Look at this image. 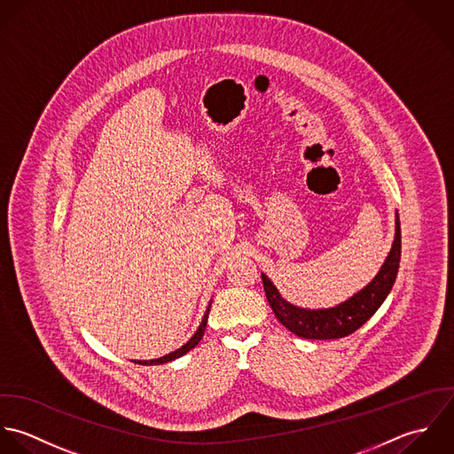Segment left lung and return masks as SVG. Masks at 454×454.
Instances as JSON below:
<instances>
[{"instance_id":"obj_1","label":"left lung","mask_w":454,"mask_h":454,"mask_svg":"<svg viewBox=\"0 0 454 454\" xmlns=\"http://www.w3.org/2000/svg\"><path fill=\"white\" fill-rule=\"evenodd\" d=\"M400 254H402V235H400V219L396 217L395 242L384 265L380 267V270L368 286H364L362 291H358L355 296L342 301L340 305L332 309H316V310L294 307L278 294L270 278L265 273H262L265 294L272 307L275 317L280 321L282 326H286L294 335L303 339H314V340L342 339L355 333L382 305V301L386 300V296L389 294L395 284L398 265H400Z\"/></svg>"}]
</instances>
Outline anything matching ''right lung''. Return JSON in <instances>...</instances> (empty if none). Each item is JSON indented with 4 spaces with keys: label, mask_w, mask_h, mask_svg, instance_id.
Masks as SVG:
<instances>
[{
    "label": "right lung",
    "mask_w": 454,
    "mask_h": 454,
    "mask_svg": "<svg viewBox=\"0 0 454 454\" xmlns=\"http://www.w3.org/2000/svg\"><path fill=\"white\" fill-rule=\"evenodd\" d=\"M208 310H210V305H208V309H207V312H205V316H203V321H201V325H200V328L196 330V333L182 346L181 349H177V351H174V353H170V355H167V356H161V358H158V360H149V362H135L138 363V364H161V363H168L172 362V360H177V358H181L184 356L187 351H191L200 340H201V337H203V333H205V326H207V319H208Z\"/></svg>",
    "instance_id": "add662e5"
}]
</instances>
